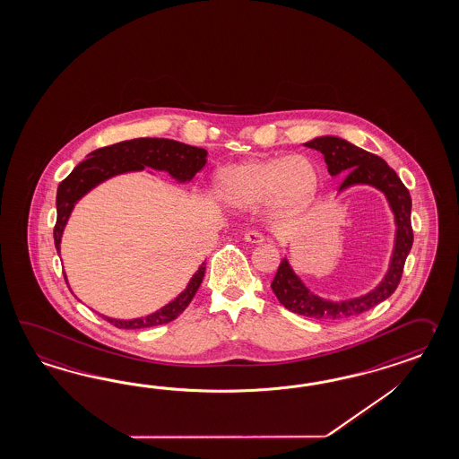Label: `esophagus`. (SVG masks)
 <instances>
[{"label":"esophagus","instance_id":"esophagus-1","mask_svg":"<svg viewBox=\"0 0 459 459\" xmlns=\"http://www.w3.org/2000/svg\"><path fill=\"white\" fill-rule=\"evenodd\" d=\"M244 238H246L248 244H262V242L265 240L264 235L257 232V230H248V232H246V235H244Z\"/></svg>","mask_w":459,"mask_h":459}]
</instances>
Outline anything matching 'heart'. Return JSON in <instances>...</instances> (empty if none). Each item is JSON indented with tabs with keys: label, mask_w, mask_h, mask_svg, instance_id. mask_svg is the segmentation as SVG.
Returning a JSON list of instances; mask_svg holds the SVG:
<instances>
[{
	"label": "heart",
	"mask_w": 459,
	"mask_h": 459,
	"mask_svg": "<svg viewBox=\"0 0 459 459\" xmlns=\"http://www.w3.org/2000/svg\"><path fill=\"white\" fill-rule=\"evenodd\" d=\"M316 187V169L302 154L252 159L222 168L215 176V195L227 205L250 209L264 202L275 215L302 212Z\"/></svg>",
	"instance_id": "obj_1"
}]
</instances>
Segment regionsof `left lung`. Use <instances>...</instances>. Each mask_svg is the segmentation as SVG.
<instances>
[{
  "label": "left lung",
  "instance_id": "8db88e82",
  "mask_svg": "<svg viewBox=\"0 0 459 459\" xmlns=\"http://www.w3.org/2000/svg\"><path fill=\"white\" fill-rule=\"evenodd\" d=\"M310 149L320 151L324 154L328 172L332 176L345 174V179L340 184V190L347 189L355 184H369L380 189L392 205L396 221V240L393 250L390 270L375 290L363 297L351 299L347 302H328L313 295L303 285L300 279L293 273L287 258H281L279 270L272 280V290L277 295L279 302L293 313L303 316L322 318V320H338L353 315L367 312L375 305L386 300L402 280L404 262L413 246V227H411V197L410 190L404 187L402 179L396 176L381 157L367 152L353 146L340 137H316L305 144Z\"/></svg>",
  "mask_w": 459,
  "mask_h": 459
}]
</instances>
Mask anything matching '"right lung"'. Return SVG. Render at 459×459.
I'll list each match as a JSON object with an SVG mask.
<instances>
[{
  "instance_id": "add662e5",
  "label": "right lung",
  "mask_w": 459,
  "mask_h": 459,
  "mask_svg": "<svg viewBox=\"0 0 459 459\" xmlns=\"http://www.w3.org/2000/svg\"><path fill=\"white\" fill-rule=\"evenodd\" d=\"M207 151L201 147L187 146L170 139H131L112 146L101 147L91 152L86 160L78 164L74 170L63 180L57 187L56 195V225H55V246L59 250V242L67 217L73 211L74 204L88 190L98 186L102 180L109 179L116 174L141 170L152 168L156 170H166L178 180H190L204 166H205ZM205 273V264H202L195 275L190 279L187 289L180 293L176 300L162 307L159 312L152 313L144 318L135 320H114L104 316L109 324L117 328L135 330L156 326L176 320L180 313L187 308L195 291L201 287Z\"/></svg>"
}]
</instances>
